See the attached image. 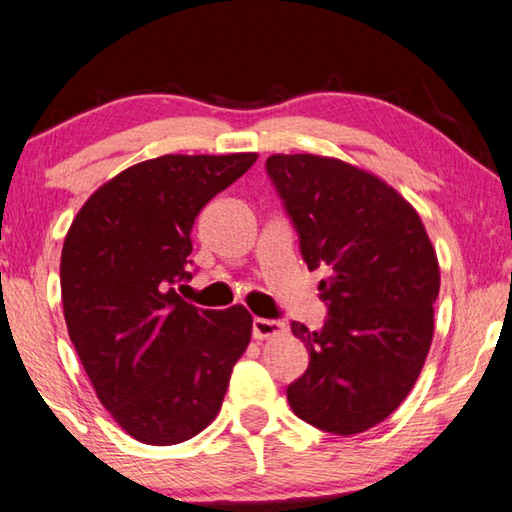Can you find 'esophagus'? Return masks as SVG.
Here are the masks:
<instances>
[{
	"label": "esophagus",
	"instance_id": "34e87169",
	"mask_svg": "<svg viewBox=\"0 0 512 512\" xmlns=\"http://www.w3.org/2000/svg\"><path fill=\"white\" fill-rule=\"evenodd\" d=\"M287 332V325L280 323V320H268V318H255L253 320V339L264 341V339H275Z\"/></svg>",
	"mask_w": 512,
	"mask_h": 512
}]
</instances>
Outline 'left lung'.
Returning a JSON list of instances; mask_svg holds the SVG:
<instances>
[{
    "mask_svg": "<svg viewBox=\"0 0 512 512\" xmlns=\"http://www.w3.org/2000/svg\"><path fill=\"white\" fill-rule=\"evenodd\" d=\"M266 171L307 268L327 273L325 327L291 323L309 368L287 388L289 404L323 431H368L404 402L429 354L436 250L415 207L375 173L314 153H275Z\"/></svg>",
    "mask_w": 512,
    "mask_h": 512,
    "instance_id": "1",
    "label": "left lung"
}]
</instances>
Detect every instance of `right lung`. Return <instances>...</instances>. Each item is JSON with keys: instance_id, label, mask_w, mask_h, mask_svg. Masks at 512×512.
Instances as JSON below:
<instances>
[{"instance_id": "1", "label": "right lung", "mask_w": 512, "mask_h": 512, "mask_svg": "<svg viewBox=\"0 0 512 512\" xmlns=\"http://www.w3.org/2000/svg\"><path fill=\"white\" fill-rule=\"evenodd\" d=\"M255 160L162 155L133 164L101 185L67 230L60 293L69 339L99 402L144 445L201 433L250 343L244 305L198 309L176 284L192 277L198 212Z\"/></svg>"}]
</instances>
